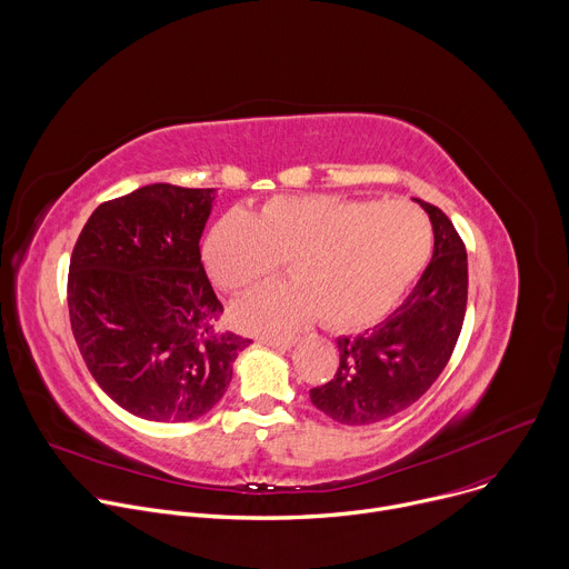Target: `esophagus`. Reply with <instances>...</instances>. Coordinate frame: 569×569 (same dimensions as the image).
Masks as SVG:
<instances>
[{"mask_svg": "<svg viewBox=\"0 0 569 569\" xmlns=\"http://www.w3.org/2000/svg\"><path fill=\"white\" fill-rule=\"evenodd\" d=\"M261 342H263L266 347H272V349H281V351H286V349H290V347L295 345V338H261Z\"/></svg>", "mask_w": 569, "mask_h": 569, "instance_id": "1", "label": "esophagus"}]
</instances>
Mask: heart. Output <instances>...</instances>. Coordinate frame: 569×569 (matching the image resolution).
<instances>
[{
    "mask_svg": "<svg viewBox=\"0 0 569 569\" xmlns=\"http://www.w3.org/2000/svg\"><path fill=\"white\" fill-rule=\"evenodd\" d=\"M432 242L426 213L408 202L277 198L257 216L227 211L209 231L204 261L213 281L246 292L274 277L283 261L297 281L242 299L233 317L250 331L323 327L362 329L382 317L423 268Z\"/></svg>",
    "mask_w": 569,
    "mask_h": 569,
    "instance_id": "heart-1",
    "label": "heart"
}]
</instances>
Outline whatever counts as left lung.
I'll return each instance as SVG.
<instances>
[{
    "label": "left lung",
    "instance_id": "8db88e82",
    "mask_svg": "<svg viewBox=\"0 0 569 569\" xmlns=\"http://www.w3.org/2000/svg\"><path fill=\"white\" fill-rule=\"evenodd\" d=\"M430 216L435 252L415 290L378 327L338 338L340 367L310 389L319 412L345 426L385 421L417 402L446 369L468 299V259L450 218L417 200Z\"/></svg>",
    "mask_w": 569,
    "mask_h": 569
}]
</instances>
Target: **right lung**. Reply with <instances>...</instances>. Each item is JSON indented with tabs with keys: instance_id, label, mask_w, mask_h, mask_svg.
Masks as SVG:
<instances>
[{
	"instance_id": "right-lung-1",
	"label": "right lung",
	"mask_w": 569,
	"mask_h": 569,
	"mask_svg": "<svg viewBox=\"0 0 569 569\" xmlns=\"http://www.w3.org/2000/svg\"><path fill=\"white\" fill-rule=\"evenodd\" d=\"M213 189L148 184L103 202L67 279L76 345L99 387L139 419L187 423L213 410L252 340L218 331L222 303L200 261Z\"/></svg>"
}]
</instances>
